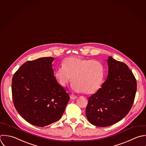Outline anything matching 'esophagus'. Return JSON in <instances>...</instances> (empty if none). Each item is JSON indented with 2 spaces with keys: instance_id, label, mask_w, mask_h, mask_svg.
Wrapping results in <instances>:
<instances>
[{
  "instance_id": "obj_1",
  "label": "esophagus",
  "mask_w": 146,
  "mask_h": 146,
  "mask_svg": "<svg viewBox=\"0 0 146 146\" xmlns=\"http://www.w3.org/2000/svg\"><path fill=\"white\" fill-rule=\"evenodd\" d=\"M70 99L72 100H76V98H77V96H74V95H73V94H71V95L70 96Z\"/></svg>"
}]
</instances>
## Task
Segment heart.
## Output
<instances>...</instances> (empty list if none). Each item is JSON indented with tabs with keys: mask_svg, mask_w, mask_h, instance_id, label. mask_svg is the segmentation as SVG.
<instances>
[{
	"mask_svg": "<svg viewBox=\"0 0 146 146\" xmlns=\"http://www.w3.org/2000/svg\"><path fill=\"white\" fill-rule=\"evenodd\" d=\"M54 75L61 86L65 87L72 78L71 87L74 92L92 94L101 86L104 68L98 60L70 57L62 61V66L56 69Z\"/></svg>",
	"mask_w": 146,
	"mask_h": 146,
	"instance_id": "heart-1",
	"label": "heart"
}]
</instances>
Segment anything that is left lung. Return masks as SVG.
Returning a JSON list of instances; mask_svg holds the SVG:
<instances>
[{"mask_svg":"<svg viewBox=\"0 0 146 146\" xmlns=\"http://www.w3.org/2000/svg\"><path fill=\"white\" fill-rule=\"evenodd\" d=\"M109 73L102 88L89 97L86 116L92 125L108 127L122 119L131 110L137 81L128 66L109 56Z\"/></svg>","mask_w":146,"mask_h":146,"instance_id":"left-lung-1","label":"left lung"}]
</instances>
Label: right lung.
Segmentation results:
<instances>
[{
    "mask_svg": "<svg viewBox=\"0 0 146 146\" xmlns=\"http://www.w3.org/2000/svg\"><path fill=\"white\" fill-rule=\"evenodd\" d=\"M53 60L49 57L28 61L12 77L15 108L26 121L38 127L58 121L70 99L54 76Z\"/></svg>",
    "mask_w": 146,
    "mask_h": 146,
    "instance_id": "1",
    "label": "right lung"
}]
</instances>
